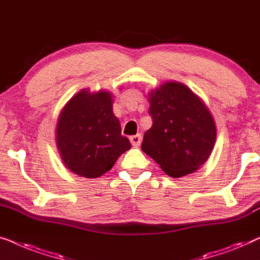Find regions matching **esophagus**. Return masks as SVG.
Segmentation results:
<instances>
[{
	"instance_id": "34e87169",
	"label": "esophagus",
	"mask_w": 260,
	"mask_h": 260,
	"mask_svg": "<svg viewBox=\"0 0 260 260\" xmlns=\"http://www.w3.org/2000/svg\"><path fill=\"white\" fill-rule=\"evenodd\" d=\"M141 139H142L141 134L132 135V137L129 138V140H131V144L133 145V146H139V145H140V142H141Z\"/></svg>"
}]
</instances>
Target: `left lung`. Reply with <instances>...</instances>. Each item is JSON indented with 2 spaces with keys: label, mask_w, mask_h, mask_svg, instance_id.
<instances>
[{
  "label": "left lung",
  "mask_w": 260,
  "mask_h": 260,
  "mask_svg": "<svg viewBox=\"0 0 260 260\" xmlns=\"http://www.w3.org/2000/svg\"><path fill=\"white\" fill-rule=\"evenodd\" d=\"M153 125L141 149L166 174L180 178L193 173L208 159L217 129L204 102L179 82H166L148 95Z\"/></svg>",
  "instance_id": "obj_1"
}]
</instances>
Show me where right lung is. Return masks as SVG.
<instances>
[{"mask_svg":"<svg viewBox=\"0 0 260 260\" xmlns=\"http://www.w3.org/2000/svg\"><path fill=\"white\" fill-rule=\"evenodd\" d=\"M108 92L82 89L62 109L56 126V145L62 161L75 174L98 178L111 170L131 142L121 135Z\"/></svg>","mask_w":260,"mask_h":260,"instance_id":"1","label":"right lung"}]
</instances>
